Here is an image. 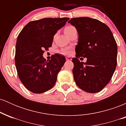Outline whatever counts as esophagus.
<instances>
[{"instance_id": "esophagus-1", "label": "esophagus", "mask_w": 126, "mask_h": 126, "mask_svg": "<svg viewBox=\"0 0 126 126\" xmlns=\"http://www.w3.org/2000/svg\"><path fill=\"white\" fill-rule=\"evenodd\" d=\"M66 60H67V61H71L72 59L70 58V57H66Z\"/></svg>"}]
</instances>
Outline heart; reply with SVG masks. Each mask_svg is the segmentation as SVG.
<instances>
[{
  "mask_svg": "<svg viewBox=\"0 0 126 126\" xmlns=\"http://www.w3.org/2000/svg\"><path fill=\"white\" fill-rule=\"evenodd\" d=\"M75 30H76V28H75L73 26L69 25L64 28V33L66 35V34L71 32L72 31H74ZM62 53L64 54H69V53H70V50H69V49H64V50H62Z\"/></svg>",
  "mask_w": 126,
  "mask_h": 126,
  "instance_id": "obj_1",
  "label": "heart"
}]
</instances>
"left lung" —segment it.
<instances>
[{
	"label": "left lung",
	"mask_w": 126,
	"mask_h": 126,
	"mask_svg": "<svg viewBox=\"0 0 126 126\" xmlns=\"http://www.w3.org/2000/svg\"><path fill=\"white\" fill-rule=\"evenodd\" d=\"M77 30L79 38L75 48L73 74L76 85L89 93L101 91L110 81L117 66V45L107 25L88 17L69 20ZM80 57H86V63Z\"/></svg>",
	"instance_id": "8db88e82"
}]
</instances>
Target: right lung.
Segmentation results:
<instances>
[{"label": "right lung", "instance_id": "right-lung-1", "mask_svg": "<svg viewBox=\"0 0 126 126\" xmlns=\"http://www.w3.org/2000/svg\"><path fill=\"white\" fill-rule=\"evenodd\" d=\"M69 19L47 18L31 21L18 36L15 57L17 73L23 85L33 93L46 92L56 83L66 59L56 54L47 61L43 55L44 50L51 47L55 34Z\"/></svg>", "mask_w": 126, "mask_h": 126}]
</instances>
